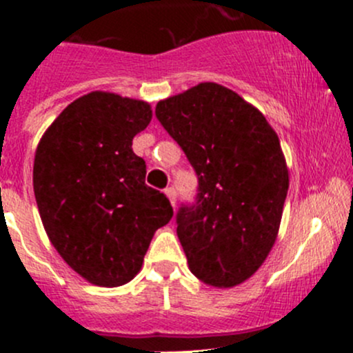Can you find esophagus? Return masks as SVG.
I'll return each mask as SVG.
<instances>
[{"label": "esophagus", "mask_w": 353, "mask_h": 353, "mask_svg": "<svg viewBox=\"0 0 353 353\" xmlns=\"http://www.w3.org/2000/svg\"><path fill=\"white\" fill-rule=\"evenodd\" d=\"M165 196L169 198L170 205H172L174 208H176V190H174V188H167V190H165Z\"/></svg>", "instance_id": "34e87169"}]
</instances>
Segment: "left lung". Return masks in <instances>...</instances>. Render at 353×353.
<instances>
[{
  "label": "left lung",
  "mask_w": 353,
  "mask_h": 353,
  "mask_svg": "<svg viewBox=\"0 0 353 353\" xmlns=\"http://www.w3.org/2000/svg\"><path fill=\"white\" fill-rule=\"evenodd\" d=\"M155 116L198 174L196 205L177 212L191 273L206 285H239L279 236L288 191L279 134L259 109L213 81L163 99Z\"/></svg>",
  "instance_id": "obj_1"
}]
</instances>
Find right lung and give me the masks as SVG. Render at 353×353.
I'll list each match as a JSON object with an SVG mask.
<instances>
[{
	"label": "right lung",
	"mask_w": 353,
	"mask_h": 353,
	"mask_svg": "<svg viewBox=\"0 0 353 353\" xmlns=\"http://www.w3.org/2000/svg\"><path fill=\"white\" fill-rule=\"evenodd\" d=\"M150 121L148 102L95 90L71 102L35 150L34 193L46 234L94 285L131 282L155 230L174 215L165 194L145 184V160L131 148Z\"/></svg>",
	"instance_id": "obj_1"
}]
</instances>
